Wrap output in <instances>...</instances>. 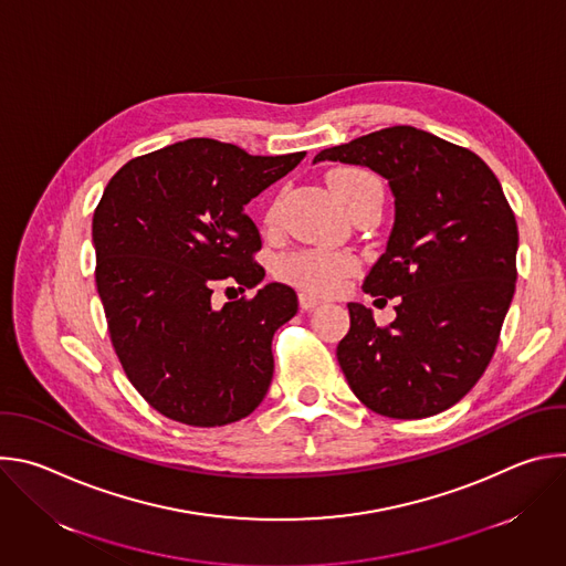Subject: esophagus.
<instances>
[{
    "mask_svg": "<svg viewBox=\"0 0 566 566\" xmlns=\"http://www.w3.org/2000/svg\"><path fill=\"white\" fill-rule=\"evenodd\" d=\"M297 300H300V306H302L304 311H311V308H315V306L322 304L319 297H315V295H311V293H306V291H300Z\"/></svg>",
    "mask_w": 566,
    "mask_h": 566,
    "instance_id": "obj_1",
    "label": "esophagus"
}]
</instances>
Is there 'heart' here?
Masks as SVG:
<instances>
[{
	"mask_svg": "<svg viewBox=\"0 0 566 566\" xmlns=\"http://www.w3.org/2000/svg\"><path fill=\"white\" fill-rule=\"evenodd\" d=\"M332 190L338 201L349 212L356 203L367 197H382V186L376 175L363 168H340L329 177ZM277 221V201H273L264 212V226H273ZM358 273V260L349 253H332V251H293L282 255L275 262V275L302 291L332 295L345 286V282Z\"/></svg>",
	"mask_w": 566,
	"mask_h": 566,
	"instance_id": "heart-1",
	"label": "heart"
}]
</instances>
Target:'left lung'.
Listing matches in <instances>:
<instances>
[{
    "mask_svg": "<svg viewBox=\"0 0 566 566\" xmlns=\"http://www.w3.org/2000/svg\"><path fill=\"white\" fill-rule=\"evenodd\" d=\"M313 160L371 168L396 203L387 249L363 284L398 297L396 319L378 327L369 308L349 304L336 356L352 391L389 419L452 408L486 371L515 293L517 221L497 177L468 147L410 125Z\"/></svg>",
    "mask_w": 566,
    "mask_h": 566,
    "instance_id": "8db88e82",
    "label": "left lung"
}]
</instances>
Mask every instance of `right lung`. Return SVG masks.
Segmentation results:
<instances>
[{"label": "right lung", "mask_w": 566, "mask_h": 566, "mask_svg": "<svg viewBox=\"0 0 566 566\" xmlns=\"http://www.w3.org/2000/svg\"><path fill=\"white\" fill-rule=\"evenodd\" d=\"M306 151L253 156L188 138L136 156L94 212L96 286L114 352L164 417L217 428L249 417L273 378V334L297 313L286 284H266L262 239L244 206ZM221 287L229 297L214 307Z\"/></svg>", "instance_id": "add662e5"}]
</instances>
